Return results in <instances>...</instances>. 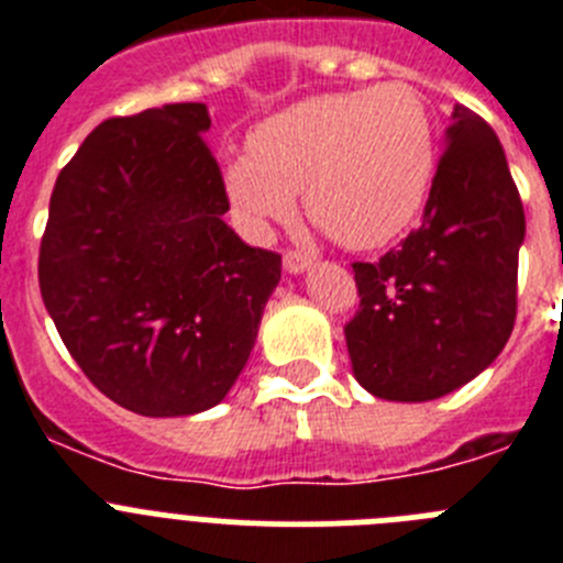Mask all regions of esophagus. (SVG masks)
Segmentation results:
<instances>
[{"instance_id": "1", "label": "esophagus", "mask_w": 563, "mask_h": 563, "mask_svg": "<svg viewBox=\"0 0 563 563\" xmlns=\"http://www.w3.org/2000/svg\"><path fill=\"white\" fill-rule=\"evenodd\" d=\"M312 265V256L305 251H287L285 253V271L287 273H305Z\"/></svg>"}]
</instances>
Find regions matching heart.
<instances>
[{"label": "heart", "instance_id": "1", "mask_svg": "<svg viewBox=\"0 0 563 563\" xmlns=\"http://www.w3.org/2000/svg\"><path fill=\"white\" fill-rule=\"evenodd\" d=\"M247 152L222 163L239 225L267 236L292 220L301 191L310 220L352 251L409 231L437 174L431 112L400 81L292 103L253 126Z\"/></svg>", "mask_w": 563, "mask_h": 563}]
</instances>
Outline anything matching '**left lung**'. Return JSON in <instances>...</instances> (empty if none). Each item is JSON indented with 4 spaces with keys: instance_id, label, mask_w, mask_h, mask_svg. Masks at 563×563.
<instances>
[{
    "instance_id": "obj_1",
    "label": "left lung",
    "mask_w": 563,
    "mask_h": 563,
    "mask_svg": "<svg viewBox=\"0 0 563 563\" xmlns=\"http://www.w3.org/2000/svg\"><path fill=\"white\" fill-rule=\"evenodd\" d=\"M521 242L499 137L456 103L420 228L375 265H352L361 310L343 335L363 389L422 402L485 372L514 332Z\"/></svg>"
}]
</instances>
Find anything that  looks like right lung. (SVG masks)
<instances>
[{"instance_id": "1", "label": "right lung", "mask_w": 563, "mask_h": 563, "mask_svg": "<svg viewBox=\"0 0 563 563\" xmlns=\"http://www.w3.org/2000/svg\"><path fill=\"white\" fill-rule=\"evenodd\" d=\"M206 103L109 118L58 174L38 287L98 391L143 417L211 409L245 369L282 256L225 225Z\"/></svg>"}]
</instances>
